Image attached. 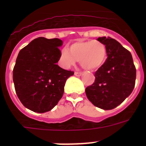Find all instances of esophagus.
I'll list each match as a JSON object with an SVG mask.
<instances>
[{
  "instance_id": "esophagus-1",
  "label": "esophagus",
  "mask_w": 146,
  "mask_h": 146,
  "mask_svg": "<svg viewBox=\"0 0 146 146\" xmlns=\"http://www.w3.org/2000/svg\"><path fill=\"white\" fill-rule=\"evenodd\" d=\"M82 74V72H74V75L75 76H81Z\"/></svg>"
}]
</instances>
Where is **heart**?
Returning a JSON list of instances; mask_svg holds the SVG:
<instances>
[{"mask_svg":"<svg viewBox=\"0 0 146 146\" xmlns=\"http://www.w3.org/2000/svg\"><path fill=\"white\" fill-rule=\"evenodd\" d=\"M107 57L106 47L102 42L96 40L77 41L69 49L64 47L60 50L59 63L64 69H69L80 60L84 69L95 71L104 65Z\"/></svg>","mask_w":146,"mask_h":146,"instance_id":"obj_1","label":"heart"}]
</instances>
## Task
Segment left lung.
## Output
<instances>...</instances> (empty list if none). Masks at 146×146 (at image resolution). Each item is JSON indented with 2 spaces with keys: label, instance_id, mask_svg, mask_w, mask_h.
I'll return each mask as SVG.
<instances>
[{
  "label": "left lung",
  "instance_id": "1",
  "mask_svg": "<svg viewBox=\"0 0 146 146\" xmlns=\"http://www.w3.org/2000/svg\"><path fill=\"white\" fill-rule=\"evenodd\" d=\"M97 41L105 45L108 58L95 73V82L86 88L88 99L102 110L116 108L133 91L136 69L129 51L110 37H99Z\"/></svg>",
  "mask_w": 146,
  "mask_h": 146
}]
</instances>
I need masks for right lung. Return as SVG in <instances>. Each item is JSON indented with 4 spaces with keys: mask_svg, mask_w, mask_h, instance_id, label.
Returning a JSON list of instances; mask_svg holds the SVG:
<instances>
[{
    "mask_svg": "<svg viewBox=\"0 0 146 146\" xmlns=\"http://www.w3.org/2000/svg\"><path fill=\"white\" fill-rule=\"evenodd\" d=\"M62 44L59 38L38 37L18 54L13 81L19 99L31 111L51 110L61 99L66 80L74 74L56 64Z\"/></svg>",
    "mask_w": 146,
    "mask_h": 146,
    "instance_id": "1",
    "label": "right lung"
}]
</instances>
